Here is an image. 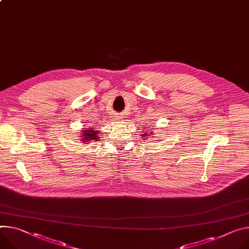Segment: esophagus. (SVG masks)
<instances>
[{
  "instance_id": "esophagus-1",
  "label": "esophagus",
  "mask_w": 249,
  "mask_h": 249,
  "mask_svg": "<svg viewBox=\"0 0 249 249\" xmlns=\"http://www.w3.org/2000/svg\"><path fill=\"white\" fill-rule=\"evenodd\" d=\"M112 117H113V120H119V119H121V116L118 115V114H115L114 116H112Z\"/></svg>"
}]
</instances>
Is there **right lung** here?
Instances as JSON below:
<instances>
[{"label": "right lung", "mask_w": 249, "mask_h": 249, "mask_svg": "<svg viewBox=\"0 0 249 249\" xmlns=\"http://www.w3.org/2000/svg\"><path fill=\"white\" fill-rule=\"evenodd\" d=\"M83 132L84 133H83V135L81 136L83 138L82 142H89L90 140H96V141H98V136H97L98 131L90 129V130H83Z\"/></svg>", "instance_id": "right-lung-1"}]
</instances>
